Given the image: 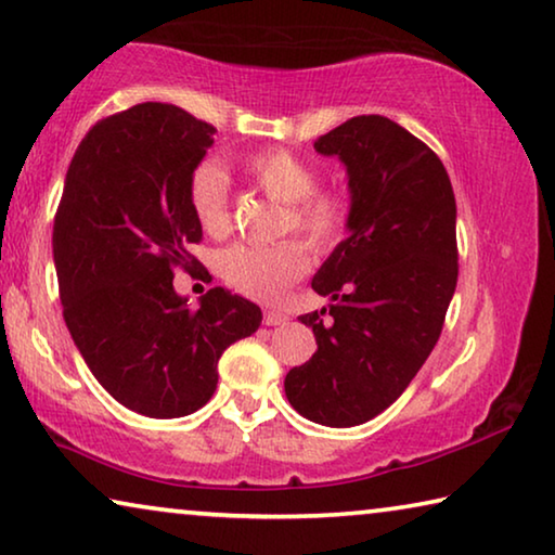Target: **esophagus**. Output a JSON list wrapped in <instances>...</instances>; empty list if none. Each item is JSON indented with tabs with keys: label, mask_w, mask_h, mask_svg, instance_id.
<instances>
[{
	"label": "esophagus",
	"mask_w": 555,
	"mask_h": 555,
	"mask_svg": "<svg viewBox=\"0 0 555 555\" xmlns=\"http://www.w3.org/2000/svg\"><path fill=\"white\" fill-rule=\"evenodd\" d=\"M262 322H266L268 327H280L287 322V314L278 312V310H266V314H262Z\"/></svg>",
	"instance_id": "1"
}]
</instances>
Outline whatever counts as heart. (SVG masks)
<instances>
[{"mask_svg":"<svg viewBox=\"0 0 555 555\" xmlns=\"http://www.w3.org/2000/svg\"><path fill=\"white\" fill-rule=\"evenodd\" d=\"M255 183L270 198L285 203V230L300 233L314 250H332L352 225V201L345 191H314L318 170L283 149L258 151L245 160ZM189 208L210 237L233 230L230 178L218 160H203L189 178ZM310 270V255L297 241L275 245H233L220 255V272L237 293L275 302Z\"/></svg>","mask_w":555,"mask_h":555,"instance_id":"1","label":"heart"}]
</instances>
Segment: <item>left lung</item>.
<instances>
[{
	"label": "left lung",
	"instance_id": "obj_1",
	"mask_svg": "<svg viewBox=\"0 0 555 555\" xmlns=\"http://www.w3.org/2000/svg\"><path fill=\"white\" fill-rule=\"evenodd\" d=\"M347 168L352 225L312 289L332 297L300 314L318 352L285 377L305 420L357 426L397 402L444 327L459 278L456 201L444 164L387 116H354L314 141Z\"/></svg>",
	"mask_w": 555,
	"mask_h": 555
}]
</instances>
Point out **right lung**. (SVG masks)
I'll use <instances>...</instances> for the list:
<instances>
[{"instance_id":"right-lung-1","label":"right lung","mask_w":555,"mask_h":555,"mask_svg":"<svg viewBox=\"0 0 555 555\" xmlns=\"http://www.w3.org/2000/svg\"><path fill=\"white\" fill-rule=\"evenodd\" d=\"M210 124L173 104H139L101 118L66 170L54 218L64 320L93 377L116 402L153 420L198 412L218 360L260 327V307L210 287L198 307L176 293V270L203 230L189 178L212 146ZM208 275V270H201Z\"/></svg>"}]
</instances>
